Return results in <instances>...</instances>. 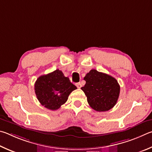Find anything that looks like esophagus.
Listing matches in <instances>:
<instances>
[{"mask_svg":"<svg viewBox=\"0 0 152 152\" xmlns=\"http://www.w3.org/2000/svg\"><path fill=\"white\" fill-rule=\"evenodd\" d=\"M76 86H77V88L80 89L81 87H82V85L80 83H76Z\"/></svg>","mask_w":152,"mask_h":152,"instance_id":"1","label":"esophagus"}]
</instances>
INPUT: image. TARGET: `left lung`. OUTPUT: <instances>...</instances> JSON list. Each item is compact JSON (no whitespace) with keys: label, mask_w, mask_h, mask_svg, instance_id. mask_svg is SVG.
<instances>
[{"label":"left lung","mask_w":152,"mask_h":152,"mask_svg":"<svg viewBox=\"0 0 152 152\" xmlns=\"http://www.w3.org/2000/svg\"><path fill=\"white\" fill-rule=\"evenodd\" d=\"M86 83L81 87L90 107L97 111H106L116 104L120 87L112 76L91 69L84 77Z\"/></svg>","instance_id":"8db88e82"}]
</instances>
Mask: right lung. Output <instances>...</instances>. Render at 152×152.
I'll return each instance as SVG.
<instances>
[{"label":"right lung","instance_id":"1","mask_svg":"<svg viewBox=\"0 0 152 152\" xmlns=\"http://www.w3.org/2000/svg\"><path fill=\"white\" fill-rule=\"evenodd\" d=\"M77 87L59 69L40 76L34 83V91L42 105L50 110L61 107Z\"/></svg>","mask_w":152,"mask_h":152}]
</instances>
